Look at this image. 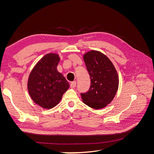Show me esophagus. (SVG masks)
<instances>
[{
    "mask_svg": "<svg viewBox=\"0 0 154 154\" xmlns=\"http://www.w3.org/2000/svg\"><path fill=\"white\" fill-rule=\"evenodd\" d=\"M70 86H71V87H72V88L76 87V82H71Z\"/></svg>",
    "mask_w": 154,
    "mask_h": 154,
    "instance_id": "34e87169",
    "label": "esophagus"
}]
</instances>
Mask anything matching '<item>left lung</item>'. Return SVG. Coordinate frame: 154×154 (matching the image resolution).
Instances as JSON below:
<instances>
[{
  "label": "left lung",
  "mask_w": 154,
  "mask_h": 154,
  "mask_svg": "<svg viewBox=\"0 0 154 154\" xmlns=\"http://www.w3.org/2000/svg\"><path fill=\"white\" fill-rule=\"evenodd\" d=\"M91 79L89 89L81 93L85 105L94 109L106 106L112 101L117 92L119 78L114 65L105 54L91 51L83 56Z\"/></svg>",
  "instance_id": "obj_1"
}]
</instances>
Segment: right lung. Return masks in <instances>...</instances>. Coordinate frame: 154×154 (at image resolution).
Returning <instances> with one entry per match:
<instances>
[{"label":"right lung","instance_id":"right-lung-1","mask_svg":"<svg viewBox=\"0 0 154 154\" xmlns=\"http://www.w3.org/2000/svg\"><path fill=\"white\" fill-rule=\"evenodd\" d=\"M60 61L57 54L45 55L29 74L27 88L31 99L42 108L57 105L69 87L66 79L57 71Z\"/></svg>","mask_w":154,"mask_h":154}]
</instances>
